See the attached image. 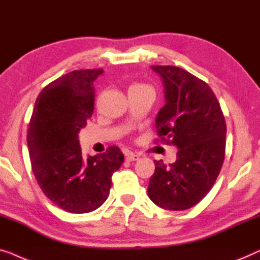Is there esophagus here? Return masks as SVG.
<instances>
[{"instance_id":"obj_1","label":"esophagus","mask_w":260,"mask_h":260,"mask_svg":"<svg viewBox=\"0 0 260 260\" xmlns=\"http://www.w3.org/2000/svg\"><path fill=\"white\" fill-rule=\"evenodd\" d=\"M139 158H140V156L134 154V153H132V152L127 153V155H126L127 161H137V160H139Z\"/></svg>"}]
</instances>
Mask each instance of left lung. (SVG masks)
Returning <instances> with one entry per match:
<instances>
[{"label": "left lung", "instance_id": "8db88e82", "mask_svg": "<svg viewBox=\"0 0 260 260\" xmlns=\"http://www.w3.org/2000/svg\"><path fill=\"white\" fill-rule=\"evenodd\" d=\"M151 68L161 79L166 102L155 119L158 135L179 151L170 166L154 161L147 193L164 210H187L210 192L221 170L225 119L214 93L202 80L173 66Z\"/></svg>", "mask_w": 260, "mask_h": 260}]
</instances>
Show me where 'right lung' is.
I'll use <instances>...</instances> for the list:
<instances>
[{"mask_svg": "<svg viewBox=\"0 0 260 260\" xmlns=\"http://www.w3.org/2000/svg\"><path fill=\"white\" fill-rule=\"evenodd\" d=\"M102 69L73 71L41 90L27 134L36 181L47 198L71 213H88L106 202L123 154L111 146L82 154L79 132L94 111V81Z\"/></svg>", "mask_w": 260, "mask_h": 260, "instance_id": "obj_1", "label": "right lung"}]
</instances>
